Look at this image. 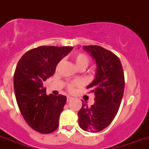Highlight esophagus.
I'll return each mask as SVG.
<instances>
[{
    "label": "esophagus",
    "instance_id": "1",
    "mask_svg": "<svg viewBox=\"0 0 149 149\" xmlns=\"http://www.w3.org/2000/svg\"><path fill=\"white\" fill-rule=\"evenodd\" d=\"M72 100V97H70V96H68L67 97V101H70Z\"/></svg>",
    "mask_w": 149,
    "mask_h": 149
}]
</instances>
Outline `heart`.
Listing matches in <instances>:
<instances>
[{
  "mask_svg": "<svg viewBox=\"0 0 149 149\" xmlns=\"http://www.w3.org/2000/svg\"><path fill=\"white\" fill-rule=\"evenodd\" d=\"M72 59L74 61L75 65L78 69H80V68H86L87 65H89V63H90V59H89L88 56H86V54L82 53V52H77V53L73 54L72 56ZM77 83L75 82V83H72V84H70L68 85V89L70 91H72L73 86L75 85H77Z\"/></svg>",
  "mask_w": 149,
  "mask_h": 149,
  "instance_id": "heart-1",
  "label": "heart"
}]
</instances>
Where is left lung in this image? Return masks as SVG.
Instances as JSON below:
<instances>
[{"label": "left lung", "mask_w": 149, "mask_h": 149, "mask_svg": "<svg viewBox=\"0 0 149 149\" xmlns=\"http://www.w3.org/2000/svg\"><path fill=\"white\" fill-rule=\"evenodd\" d=\"M97 64L95 78L86 86L94 93L91 107L83 101L78 112L79 126L86 132L96 133L108 126L115 118L125 91V76L118 56L99 45H84Z\"/></svg>", "instance_id": "1"}]
</instances>
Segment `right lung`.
I'll return each mask as SVG.
<instances>
[{"mask_svg":"<svg viewBox=\"0 0 149 149\" xmlns=\"http://www.w3.org/2000/svg\"><path fill=\"white\" fill-rule=\"evenodd\" d=\"M73 48L39 46L24 53L14 74L16 100L23 118L35 131L49 134L57 129L66 97L47 95L43 82L56 72V67Z\"/></svg>","mask_w":149,"mask_h":149,"instance_id":"obj_1","label":"right lung"}]
</instances>
